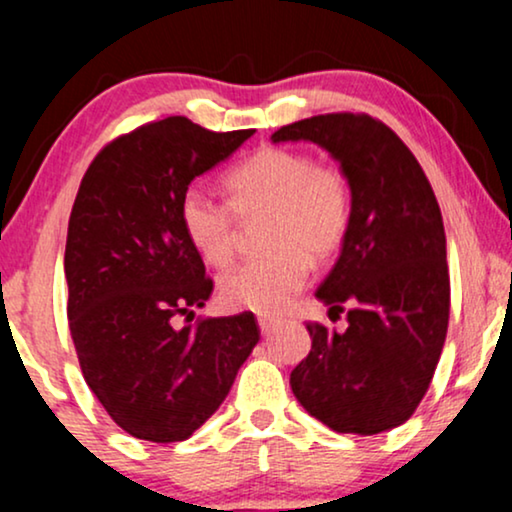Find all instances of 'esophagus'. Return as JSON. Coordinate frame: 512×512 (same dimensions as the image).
I'll list each match as a JSON object with an SVG mask.
<instances>
[{"label": "esophagus", "instance_id": "obj_1", "mask_svg": "<svg viewBox=\"0 0 512 512\" xmlns=\"http://www.w3.org/2000/svg\"><path fill=\"white\" fill-rule=\"evenodd\" d=\"M277 325H280V320L277 318H270V315H258V327H261L263 334H270Z\"/></svg>", "mask_w": 512, "mask_h": 512}]
</instances>
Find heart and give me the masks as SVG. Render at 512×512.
Masks as SVG:
<instances>
[{
  "instance_id": "b5f03b06",
  "label": "heart",
  "mask_w": 512,
  "mask_h": 512,
  "mask_svg": "<svg viewBox=\"0 0 512 512\" xmlns=\"http://www.w3.org/2000/svg\"><path fill=\"white\" fill-rule=\"evenodd\" d=\"M227 201L204 189H187L180 223L208 266L225 268L237 251V218L266 216L263 258L246 261L220 277L227 308L277 313L304 287L308 270L342 249L351 225V187L330 163L289 147H263L225 175Z\"/></svg>"
}]
</instances>
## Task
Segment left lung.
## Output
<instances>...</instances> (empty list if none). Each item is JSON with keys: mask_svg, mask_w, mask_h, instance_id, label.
<instances>
[{"mask_svg": "<svg viewBox=\"0 0 512 512\" xmlns=\"http://www.w3.org/2000/svg\"><path fill=\"white\" fill-rule=\"evenodd\" d=\"M308 140L330 151L351 187V225L318 287L330 320L308 323L311 353L289 384L334 432L380 434L406 422L430 389L446 330L451 282L444 220L401 137L368 113H323L282 125L273 142Z\"/></svg>", "mask_w": 512, "mask_h": 512, "instance_id": "left-lung-1", "label": "left lung"}]
</instances>
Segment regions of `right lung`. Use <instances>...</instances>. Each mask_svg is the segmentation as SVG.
<instances>
[{
  "label": "right lung",
  "instance_id": "obj_1",
  "mask_svg": "<svg viewBox=\"0 0 512 512\" xmlns=\"http://www.w3.org/2000/svg\"><path fill=\"white\" fill-rule=\"evenodd\" d=\"M251 135L151 121L106 144L80 182L63 256L68 327L87 387L135 439L192 437L261 339L249 311L175 325L213 292L180 201Z\"/></svg>",
  "mask_w": 512,
  "mask_h": 512
}]
</instances>
